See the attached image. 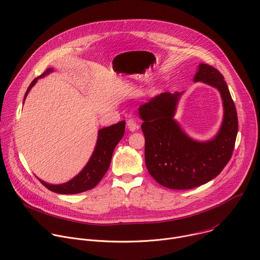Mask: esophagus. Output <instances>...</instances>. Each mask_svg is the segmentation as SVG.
<instances>
[{"mask_svg": "<svg viewBox=\"0 0 260 260\" xmlns=\"http://www.w3.org/2000/svg\"><path fill=\"white\" fill-rule=\"evenodd\" d=\"M126 126H127V128H128L131 132H135V131H137V129L139 128V125H138V123L136 122V120H135V119H132V118L126 121Z\"/></svg>", "mask_w": 260, "mask_h": 260, "instance_id": "obj_1", "label": "esophagus"}]
</instances>
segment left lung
I'll return each instance as SVG.
<instances>
[{
	"label": "left lung",
	"instance_id": "1",
	"mask_svg": "<svg viewBox=\"0 0 260 260\" xmlns=\"http://www.w3.org/2000/svg\"><path fill=\"white\" fill-rule=\"evenodd\" d=\"M193 80L216 87L223 101V122L213 140L193 141L173 119L181 92H162L139 108L147 170L171 189H191L217 177L231 160L237 139V109L222 74L201 63Z\"/></svg>",
	"mask_w": 260,
	"mask_h": 260
}]
</instances>
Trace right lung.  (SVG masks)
Segmentation results:
<instances>
[{
  "mask_svg": "<svg viewBox=\"0 0 260 260\" xmlns=\"http://www.w3.org/2000/svg\"><path fill=\"white\" fill-rule=\"evenodd\" d=\"M50 72H52V69H48L38 78H41L47 75V74ZM38 78H35L29 84L25 92L24 100L28 91L37 82V79ZM124 131H125L124 120L116 124L100 129L98 135L95 149L89 161L87 162L85 168L71 181L60 185L48 184L40 179L39 181L49 190L56 193H60V194H75V193L84 192L86 190L94 188L99 184V182L103 179L105 174L107 173L111 164V158H112V155H113V151L115 149L116 145L122 139L124 135Z\"/></svg>",
  "mask_w": 260,
  "mask_h": 260,
  "instance_id": "right-lung-1",
  "label": "right lung"
}]
</instances>
